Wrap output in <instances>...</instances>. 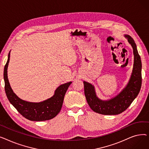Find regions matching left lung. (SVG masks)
<instances>
[{"mask_svg":"<svg viewBox=\"0 0 149 149\" xmlns=\"http://www.w3.org/2000/svg\"><path fill=\"white\" fill-rule=\"evenodd\" d=\"M127 38L134 50V64L129 81L123 90L114 98L107 101L99 99L97 95L93 86L83 81L84 94L87 102L92 111L103 115H118L130 106L135 98L138 96L141 87L142 64L138 52L136 45L129 35H124Z\"/></svg>","mask_w":149,"mask_h":149,"instance_id":"8db88e82","label":"left lung"}]
</instances>
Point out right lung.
<instances>
[{
	"mask_svg": "<svg viewBox=\"0 0 149 149\" xmlns=\"http://www.w3.org/2000/svg\"><path fill=\"white\" fill-rule=\"evenodd\" d=\"M10 52L4 68L3 78L5 81V90L6 97L11 104L25 118L34 121L49 120L60 112L65 93L72 83L71 81L60 85L55 91L54 95L50 98L40 103L28 102L19 98L13 92L8 79L7 69L10 61Z\"/></svg>",
	"mask_w": 149,
	"mask_h": 149,
	"instance_id": "1",
	"label": "right lung"
}]
</instances>
